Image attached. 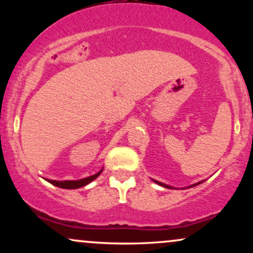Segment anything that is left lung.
<instances>
[{
  "label": "left lung",
  "mask_w": 253,
  "mask_h": 253,
  "mask_svg": "<svg viewBox=\"0 0 253 253\" xmlns=\"http://www.w3.org/2000/svg\"><path fill=\"white\" fill-rule=\"evenodd\" d=\"M152 181L155 182V183H157V184L162 185V187H164V188H169V189H176V188L171 187V185H168V184H165V183H162V182H159V181H156V179H152ZM203 182H205V181L197 182V183H195V184H191V185H189V187H187V188H193V187H195V185H199V184H201V183H203ZM183 189H184V188H183Z\"/></svg>",
  "instance_id": "1"
}]
</instances>
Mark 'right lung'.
Segmentation results:
<instances>
[{
	"label": "right lung",
	"instance_id": "obj_1",
	"mask_svg": "<svg viewBox=\"0 0 253 253\" xmlns=\"http://www.w3.org/2000/svg\"><path fill=\"white\" fill-rule=\"evenodd\" d=\"M103 171V168L98 172L95 173V175L85 177V178L82 179H76V181H54V179H46L51 184L56 185L58 188H63V189H78V188H82L84 185L89 184L90 182L94 181L95 178H97L98 176L101 175V172Z\"/></svg>",
	"mask_w": 253,
	"mask_h": 253
}]
</instances>
